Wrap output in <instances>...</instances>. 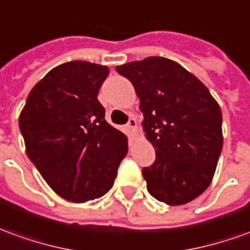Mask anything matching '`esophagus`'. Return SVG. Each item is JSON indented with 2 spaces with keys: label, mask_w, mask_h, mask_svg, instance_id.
<instances>
[{
  "label": "esophagus",
  "mask_w": 250,
  "mask_h": 250,
  "mask_svg": "<svg viewBox=\"0 0 250 250\" xmlns=\"http://www.w3.org/2000/svg\"><path fill=\"white\" fill-rule=\"evenodd\" d=\"M127 128L132 132V134H137L138 132V125H137V120L134 119V118H131L128 120V123H127Z\"/></svg>",
  "instance_id": "34e87169"
}]
</instances>
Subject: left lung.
<instances>
[{
  "label": "left lung",
  "instance_id": "obj_1",
  "mask_svg": "<svg viewBox=\"0 0 250 250\" xmlns=\"http://www.w3.org/2000/svg\"><path fill=\"white\" fill-rule=\"evenodd\" d=\"M139 97L155 162L143 167L147 191L169 206L191 202L212 181L222 151V112L198 77L172 59L149 57L116 66Z\"/></svg>",
  "mask_w": 250,
  "mask_h": 250
}]
</instances>
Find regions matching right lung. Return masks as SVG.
Listing matches in <instances>:
<instances>
[{
  "instance_id": "obj_1",
  "label": "right lung",
  "mask_w": 250,
  "mask_h": 250,
  "mask_svg": "<svg viewBox=\"0 0 250 250\" xmlns=\"http://www.w3.org/2000/svg\"><path fill=\"white\" fill-rule=\"evenodd\" d=\"M108 73L85 61L59 64L32 88L19 118L28 158L52 191L73 203L105 195L128 150L97 100Z\"/></svg>"
}]
</instances>
